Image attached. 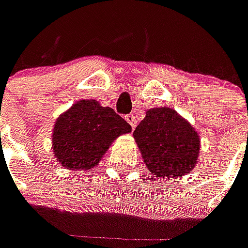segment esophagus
Listing matches in <instances>:
<instances>
[{
	"label": "esophagus",
	"instance_id": "esophagus-1",
	"mask_svg": "<svg viewBox=\"0 0 248 248\" xmlns=\"http://www.w3.org/2000/svg\"><path fill=\"white\" fill-rule=\"evenodd\" d=\"M124 119H126V122L132 126V129H135L136 127V124H138V121H136V118H135V115L133 113H129V115H126L124 116Z\"/></svg>",
	"mask_w": 248,
	"mask_h": 248
}]
</instances>
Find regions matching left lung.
<instances>
[{
	"label": "left lung",
	"mask_w": 248,
	"mask_h": 248,
	"mask_svg": "<svg viewBox=\"0 0 248 248\" xmlns=\"http://www.w3.org/2000/svg\"><path fill=\"white\" fill-rule=\"evenodd\" d=\"M150 172L178 178L195 167L199 155L197 130L171 108H153L133 132Z\"/></svg>",
	"instance_id": "left-lung-1"
}]
</instances>
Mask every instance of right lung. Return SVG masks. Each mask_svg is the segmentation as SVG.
<instances>
[{
    "mask_svg": "<svg viewBox=\"0 0 248 248\" xmlns=\"http://www.w3.org/2000/svg\"><path fill=\"white\" fill-rule=\"evenodd\" d=\"M132 126L109 107L95 99H81L62 113L53 127V154L71 170L94 168L108 147Z\"/></svg>",
    "mask_w": 248,
    "mask_h": 248,
    "instance_id": "add662e5",
    "label": "right lung"
}]
</instances>
